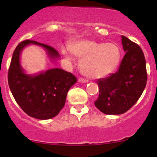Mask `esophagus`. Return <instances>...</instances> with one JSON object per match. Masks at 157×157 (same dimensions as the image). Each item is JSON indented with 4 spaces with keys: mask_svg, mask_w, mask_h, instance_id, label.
<instances>
[{
    "mask_svg": "<svg viewBox=\"0 0 157 157\" xmlns=\"http://www.w3.org/2000/svg\"><path fill=\"white\" fill-rule=\"evenodd\" d=\"M78 82H80V83H88V80H85V79H83V78H79L78 79Z\"/></svg>",
    "mask_w": 157,
    "mask_h": 157,
    "instance_id": "obj_1",
    "label": "esophagus"
}]
</instances>
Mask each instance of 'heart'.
<instances>
[{"mask_svg":"<svg viewBox=\"0 0 157 157\" xmlns=\"http://www.w3.org/2000/svg\"><path fill=\"white\" fill-rule=\"evenodd\" d=\"M70 51L80 59L82 74L90 79H100L112 74L117 68L121 59V51L113 43H103L90 39L78 40L70 46ZM67 59L73 60L67 51L63 50Z\"/></svg>","mask_w":157,"mask_h":157,"instance_id":"heart-1","label":"heart"}]
</instances>
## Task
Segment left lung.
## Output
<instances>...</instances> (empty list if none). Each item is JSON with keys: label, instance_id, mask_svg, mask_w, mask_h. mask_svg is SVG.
I'll return each mask as SVG.
<instances>
[{"label": "left lung", "instance_id": "1", "mask_svg": "<svg viewBox=\"0 0 157 157\" xmlns=\"http://www.w3.org/2000/svg\"><path fill=\"white\" fill-rule=\"evenodd\" d=\"M126 52L119 69L109 77L99 79V97L94 104L102 113L118 115L127 112L137 102L147 85L146 60L139 45L122 36Z\"/></svg>", "mask_w": 157, "mask_h": 157}]
</instances>
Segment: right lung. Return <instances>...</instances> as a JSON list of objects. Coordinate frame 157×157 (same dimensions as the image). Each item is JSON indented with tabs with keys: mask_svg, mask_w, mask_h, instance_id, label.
<instances>
[{
	"mask_svg": "<svg viewBox=\"0 0 157 157\" xmlns=\"http://www.w3.org/2000/svg\"><path fill=\"white\" fill-rule=\"evenodd\" d=\"M30 44L43 48L52 61L60 59L58 52L48 45L34 40L22 41L12 56L8 71L9 87L13 98L27 115L39 120L51 119L64 106L68 90L76 83L77 78L60 68L36 74H27L21 66V54Z\"/></svg>",
	"mask_w": 157,
	"mask_h": 157,
	"instance_id": "right-lung-1",
	"label": "right lung"
}]
</instances>
